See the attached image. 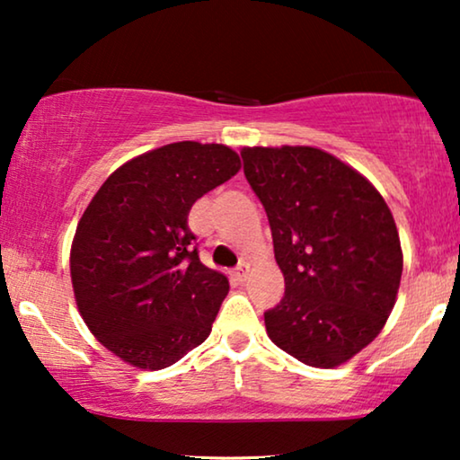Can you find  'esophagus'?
<instances>
[{"instance_id": "1", "label": "esophagus", "mask_w": 460, "mask_h": 460, "mask_svg": "<svg viewBox=\"0 0 460 460\" xmlns=\"http://www.w3.org/2000/svg\"><path fill=\"white\" fill-rule=\"evenodd\" d=\"M247 276H249V263H241V266H238L234 272H232V279L238 280V282L247 280Z\"/></svg>"}]
</instances>
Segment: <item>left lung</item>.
I'll use <instances>...</instances> for the list:
<instances>
[{
  "label": "left lung",
  "instance_id": "8db88e82",
  "mask_svg": "<svg viewBox=\"0 0 460 460\" xmlns=\"http://www.w3.org/2000/svg\"><path fill=\"white\" fill-rule=\"evenodd\" d=\"M244 175L272 228L285 297L268 337L314 368H335L385 326L398 297L394 216L360 172L314 146H244Z\"/></svg>",
  "mask_w": 460,
  "mask_h": 460
}]
</instances>
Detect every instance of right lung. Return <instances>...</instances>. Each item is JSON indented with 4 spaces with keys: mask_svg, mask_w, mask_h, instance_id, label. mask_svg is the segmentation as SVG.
I'll return each instance as SVG.
<instances>
[{
    "mask_svg": "<svg viewBox=\"0 0 460 460\" xmlns=\"http://www.w3.org/2000/svg\"><path fill=\"white\" fill-rule=\"evenodd\" d=\"M238 169L224 144L173 142L123 163L93 194L71 244L73 293L123 362L167 368L209 337L230 285L200 263L188 213Z\"/></svg>",
    "mask_w": 460,
    "mask_h": 460,
    "instance_id": "right-lung-1",
    "label": "right lung"
}]
</instances>
